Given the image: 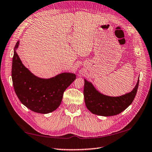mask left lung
I'll return each mask as SVG.
<instances>
[{
    "instance_id": "1",
    "label": "left lung",
    "mask_w": 152,
    "mask_h": 152,
    "mask_svg": "<svg viewBox=\"0 0 152 152\" xmlns=\"http://www.w3.org/2000/svg\"><path fill=\"white\" fill-rule=\"evenodd\" d=\"M139 79L134 88L124 95L112 97L101 94L94 84L84 79V96L88 110L97 115L109 117L119 114L130 105L135 97Z\"/></svg>"
}]
</instances>
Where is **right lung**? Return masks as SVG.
Segmentation results:
<instances>
[{"mask_svg":"<svg viewBox=\"0 0 152 152\" xmlns=\"http://www.w3.org/2000/svg\"><path fill=\"white\" fill-rule=\"evenodd\" d=\"M14 48L12 77L15 94L23 104L33 112L46 114L60 106L64 91L76 79L73 73L64 72L48 79L35 75L25 67Z\"/></svg>","mask_w":152,"mask_h":152,"instance_id":"obj_1","label":"right lung"}]
</instances>
